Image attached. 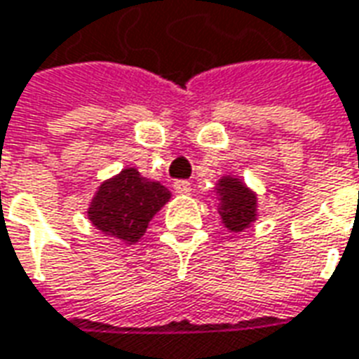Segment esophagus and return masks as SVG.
Wrapping results in <instances>:
<instances>
[{
    "label": "esophagus",
    "mask_w": 359,
    "mask_h": 359,
    "mask_svg": "<svg viewBox=\"0 0 359 359\" xmlns=\"http://www.w3.org/2000/svg\"><path fill=\"white\" fill-rule=\"evenodd\" d=\"M174 189L180 195H187V193L191 191V184L187 180H177V182H174Z\"/></svg>",
    "instance_id": "1"
}]
</instances>
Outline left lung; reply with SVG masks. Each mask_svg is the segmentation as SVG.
I'll use <instances>...</instances> for the list:
<instances>
[{"label": "left lung", "instance_id": "obj_1", "mask_svg": "<svg viewBox=\"0 0 359 359\" xmlns=\"http://www.w3.org/2000/svg\"><path fill=\"white\" fill-rule=\"evenodd\" d=\"M216 193L220 195V216L230 232H241L257 216V197L238 177H222Z\"/></svg>", "mask_w": 359, "mask_h": 359}]
</instances>
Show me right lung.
<instances>
[{"instance_id": "1", "label": "right lung", "mask_w": 359, "mask_h": 359, "mask_svg": "<svg viewBox=\"0 0 359 359\" xmlns=\"http://www.w3.org/2000/svg\"><path fill=\"white\" fill-rule=\"evenodd\" d=\"M168 199L170 191L164 185L147 180L135 168H126L100 185L88 218L106 236L131 245L143 238L151 218Z\"/></svg>"}]
</instances>
